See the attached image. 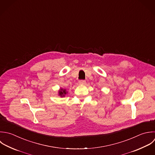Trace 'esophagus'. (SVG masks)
I'll use <instances>...</instances> for the list:
<instances>
[{"label":"esophagus","mask_w":155,"mask_h":155,"mask_svg":"<svg viewBox=\"0 0 155 155\" xmlns=\"http://www.w3.org/2000/svg\"><path fill=\"white\" fill-rule=\"evenodd\" d=\"M79 84H86V81L83 80H81L79 81Z\"/></svg>","instance_id":"1"}]
</instances>
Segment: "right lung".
I'll return each mask as SVG.
<instances>
[{"label": "right lung", "mask_w": 155, "mask_h": 155, "mask_svg": "<svg viewBox=\"0 0 155 155\" xmlns=\"http://www.w3.org/2000/svg\"><path fill=\"white\" fill-rule=\"evenodd\" d=\"M66 91L65 89H61L60 91H59V95H60V97H64V95L66 94Z\"/></svg>", "instance_id": "1"}]
</instances>
